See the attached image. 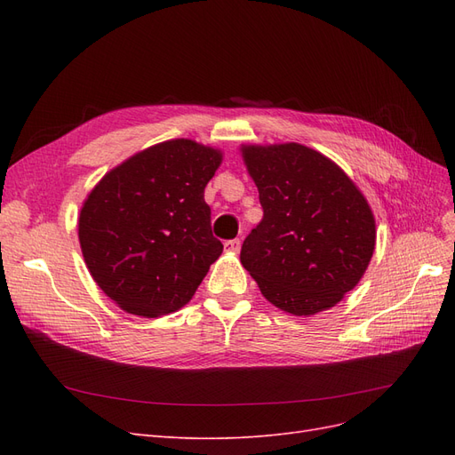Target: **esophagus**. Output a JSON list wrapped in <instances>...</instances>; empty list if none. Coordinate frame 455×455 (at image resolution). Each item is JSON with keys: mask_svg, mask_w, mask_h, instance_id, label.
<instances>
[{"mask_svg": "<svg viewBox=\"0 0 455 455\" xmlns=\"http://www.w3.org/2000/svg\"><path fill=\"white\" fill-rule=\"evenodd\" d=\"M224 246H226V251H228V252H231V254H237V252L241 251V241H239V239H231V241H226V243H224Z\"/></svg>", "mask_w": 455, "mask_h": 455, "instance_id": "obj_1", "label": "esophagus"}]
</instances>
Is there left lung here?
Listing matches in <instances>:
<instances>
[{
  "label": "left lung",
  "instance_id": "8db88e82",
  "mask_svg": "<svg viewBox=\"0 0 455 455\" xmlns=\"http://www.w3.org/2000/svg\"><path fill=\"white\" fill-rule=\"evenodd\" d=\"M241 151L264 209L243 243V267L286 313L309 316L334 307L374 254L376 220L368 201L334 161L307 146Z\"/></svg>",
  "mask_w": 455,
  "mask_h": 455
}]
</instances>
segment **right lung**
<instances>
[{
  "mask_svg": "<svg viewBox=\"0 0 455 455\" xmlns=\"http://www.w3.org/2000/svg\"><path fill=\"white\" fill-rule=\"evenodd\" d=\"M220 163V149L167 140L117 164L85 199L81 252L123 311L156 319L180 309L222 254L204 203Z\"/></svg>",
  "mask_w": 455,
  "mask_h": 455,
  "instance_id": "1",
  "label": "right lung"
}]
</instances>
